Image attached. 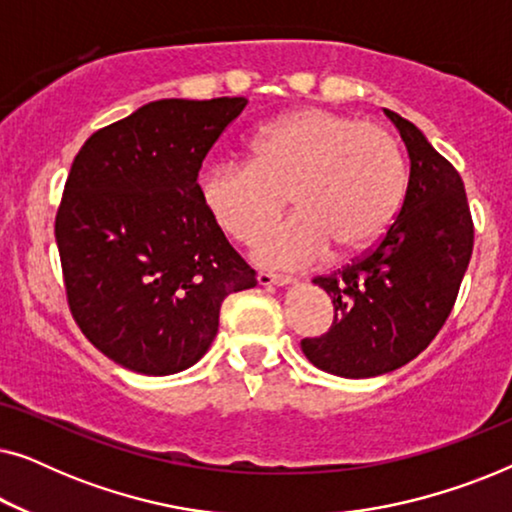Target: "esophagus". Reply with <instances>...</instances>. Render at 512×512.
<instances>
[{"mask_svg":"<svg viewBox=\"0 0 512 512\" xmlns=\"http://www.w3.org/2000/svg\"><path fill=\"white\" fill-rule=\"evenodd\" d=\"M256 282L261 286H286V284L296 282V279L286 277V275H272V272H258Z\"/></svg>","mask_w":512,"mask_h":512,"instance_id":"1","label":"esophagus"}]
</instances>
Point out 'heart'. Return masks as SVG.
Listing matches in <instances>:
<instances>
[{
	"label": "heart",
	"mask_w": 512,
	"mask_h": 512,
	"mask_svg": "<svg viewBox=\"0 0 512 512\" xmlns=\"http://www.w3.org/2000/svg\"><path fill=\"white\" fill-rule=\"evenodd\" d=\"M403 191L396 139L324 109L270 123L249 142V163H212L195 179L202 209L237 242L275 221L289 198L296 214L254 242V258L268 268H305L326 251L361 254L387 230Z\"/></svg>",
	"instance_id": "1"
}]
</instances>
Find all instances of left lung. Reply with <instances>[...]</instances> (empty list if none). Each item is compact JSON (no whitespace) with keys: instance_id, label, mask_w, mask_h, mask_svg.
Returning a JSON list of instances; mask_svg holds the SVG:
<instances>
[{"instance_id":"obj_1","label":"left lung","mask_w":512,"mask_h":512,"mask_svg":"<svg viewBox=\"0 0 512 512\" xmlns=\"http://www.w3.org/2000/svg\"><path fill=\"white\" fill-rule=\"evenodd\" d=\"M410 156L401 212L366 254L312 282L333 300L328 333L300 342L314 366L340 377L391 373L422 354L450 317L473 254L464 181L417 125L384 109Z\"/></svg>"}]
</instances>
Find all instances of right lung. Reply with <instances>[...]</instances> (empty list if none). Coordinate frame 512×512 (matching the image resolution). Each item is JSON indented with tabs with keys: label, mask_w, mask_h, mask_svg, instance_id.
<instances>
[{
	"label": "right lung",
	"mask_w": 512,
	"mask_h": 512,
	"mask_svg": "<svg viewBox=\"0 0 512 512\" xmlns=\"http://www.w3.org/2000/svg\"><path fill=\"white\" fill-rule=\"evenodd\" d=\"M244 97L158 100L93 132L55 214L69 312L118 366L172 375L202 359L226 296L256 272L202 209L195 179Z\"/></svg>",
	"instance_id": "1"
}]
</instances>
